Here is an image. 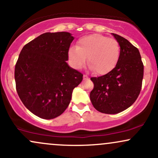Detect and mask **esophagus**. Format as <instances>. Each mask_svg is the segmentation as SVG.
Segmentation results:
<instances>
[{
  "instance_id": "34e87169",
  "label": "esophagus",
  "mask_w": 158,
  "mask_h": 158,
  "mask_svg": "<svg viewBox=\"0 0 158 158\" xmlns=\"http://www.w3.org/2000/svg\"><path fill=\"white\" fill-rule=\"evenodd\" d=\"M88 79V77L87 75H84L83 76V79H84V80H86V79Z\"/></svg>"
}]
</instances>
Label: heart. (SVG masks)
Here are the masks:
<instances>
[{
    "instance_id": "1",
    "label": "heart",
    "mask_w": 158,
    "mask_h": 158,
    "mask_svg": "<svg viewBox=\"0 0 158 158\" xmlns=\"http://www.w3.org/2000/svg\"><path fill=\"white\" fill-rule=\"evenodd\" d=\"M68 56L70 65L77 70L84 66L88 57L90 70L98 75H105L117 66L120 46L117 40L100 34H92L79 39L77 47L69 49Z\"/></svg>"
}]
</instances>
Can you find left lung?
<instances>
[{"instance_id": "left-lung-1", "label": "left lung", "mask_w": 158, "mask_h": 158, "mask_svg": "<svg viewBox=\"0 0 158 158\" xmlns=\"http://www.w3.org/2000/svg\"><path fill=\"white\" fill-rule=\"evenodd\" d=\"M111 35L120 46L118 63L106 75L90 78L94 87L90 99L98 111L115 114L129 108L138 97L142 87L143 64L138 49L122 36Z\"/></svg>"}]
</instances>
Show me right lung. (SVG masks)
<instances>
[{
    "label": "right lung",
    "mask_w": 158,
    "mask_h": 158,
    "mask_svg": "<svg viewBox=\"0 0 158 158\" xmlns=\"http://www.w3.org/2000/svg\"><path fill=\"white\" fill-rule=\"evenodd\" d=\"M70 32H46L23 47L15 68L16 90L25 107L40 118L60 116L83 75L70 68Z\"/></svg>",
    "instance_id": "1"
}]
</instances>
